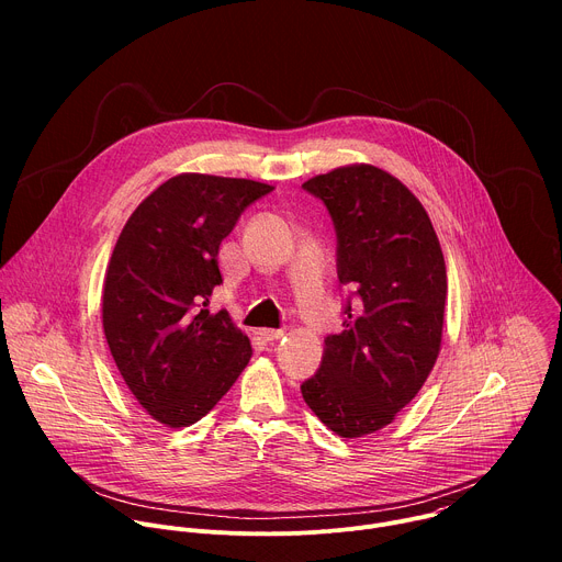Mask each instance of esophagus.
Returning <instances> with one entry per match:
<instances>
[{
    "label": "esophagus",
    "instance_id": "obj_1",
    "mask_svg": "<svg viewBox=\"0 0 562 562\" xmlns=\"http://www.w3.org/2000/svg\"><path fill=\"white\" fill-rule=\"evenodd\" d=\"M258 336L262 342H276V340L284 338V331L282 329H260Z\"/></svg>",
    "mask_w": 562,
    "mask_h": 562
}]
</instances>
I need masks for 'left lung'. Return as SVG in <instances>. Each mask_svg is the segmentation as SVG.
I'll return each instance as SVG.
<instances>
[{
    "label": "left lung",
    "mask_w": 562,
    "mask_h": 562,
    "mask_svg": "<svg viewBox=\"0 0 562 562\" xmlns=\"http://www.w3.org/2000/svg\"><path fill=\"white\" fill-rule=\"evenodd\" d=\"M323 200L338 237L342 334L302 382L311 412L342 438L386 427L423 389L440 353L447 269L418 198L386 171L351 165L302 184ZM355 308H350V304Z\"/></svg>",
    "instance_id": "obj_1"
}]
</instances>
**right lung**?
Masks as SVG:
<instances>
[{"label":"right lung","mask_w":562,"mask_h":562,"mask_svg":"<svg viewBox=\"0 0 562 562\" xmlns=\"http://www.w3.org/2000/svg\"><path fill=\"white\" fill-rule=\"evenodd\" d=\"M271 191L243 178L182 173L157 187L117 237L104 280V336L126 386L157 423H198L251 360V342L228 313L206 306L222 284V239Z\"/></svg>","instance_id":"1"}]
</instances>
